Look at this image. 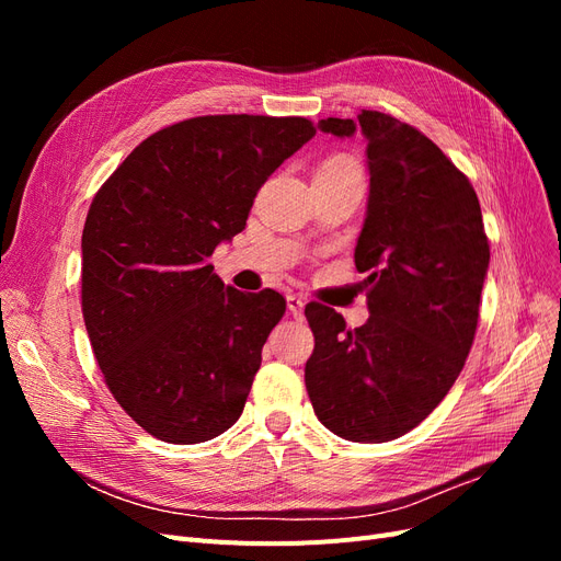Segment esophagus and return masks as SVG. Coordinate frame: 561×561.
I'll return each instance as SVG.
<instances>
[{
	"instance_id": "esophagus-1",
	"label": "esophagus",
	"mask_w": 561,
	"mask_h": 561,
	"mask_svg": "<svg viewBox=\"0 0 561 561\" xmlns=\"http://www.w3.org/2000/svg\"><path fill=\"white\" fill-rule=\"evenodd\" d=\"M304 297L299 295H287V311H290L295 318H301L304 316Z\"/></svg>"
}]
</instances>
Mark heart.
I'll return each mask as SVG.
<instances>
[{"label": "heart", "mask_w": 561, "mask_h": 561, "mask_svg": "<svg viewBox=\"0 0 561 561\" xmlns=\"http://www.w3.org/2000/svg\"><path fill=\"white\" fill-rule=\"evenodd\" d=\"M322 165H325V163H322ZM328 165H355V163H353V161H348V159L336 157V159H330V161H328Z\"/></svg>", "instance_id": "obj_1"}]
</instances>
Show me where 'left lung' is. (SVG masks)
Masks as SVG:
<instances>
[{
	"label": "left lung",
	"instance_id": "left-lung-1",
	"mask_svg": "<svg viewBox=\"0 0 561 561\" xmlns=\"http://www.w3.org/2000/svg\"><path fill=\"white\" fill-rule=\"evenodd\" d=\"M336 138H367L369 201L355 245L367 271L365 325L348 330L311 301L316 336L304 369L313 412L353 443L416 428L461 375L480 318L489 241L470 180L433 140L383 112L320 118Z\"/></svg>",
	"mask_w": 561,
	"mask_h": 561
}]
</instances>
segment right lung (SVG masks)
I'll return each mask as SVG.
<instances>
[{"mask_svg":"<svg viewBox=\"0 0 561 561\" xmlns=\"http://www.w3.org/2000/svg\"><path fill=\"white\" fill-rule=\"evenodd\" d=\"M313 135L304 116L186 118L135 147L91 203L83 322L110 393L163 443H206L243 412L285 299L225 285L208 257Z\"/></svg>","mask_w":561,"mask_h":561,"instance_id":"1","label":"right lung"}]
</instances>
